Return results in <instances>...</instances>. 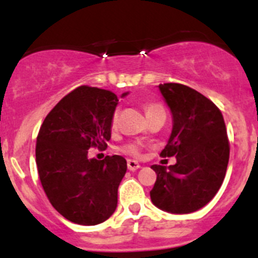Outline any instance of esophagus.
<instances>
[{
  "label": "esophagus",
  "mask_w": 258,
  "mask_h": 258,
  "mask_svg": "<svg viewBox=\"0 0 258 258\" xmlns=\"http://www.w3.org/2000/svg\"><path fill=\"white\" fill-rule=\"evenodd\" d=\"M127 167H128L130 171H136V170H139L141 166H140V163L137 162V161L127 160Z\"/></svg>",
  "instance_id": "1"
}]
</instances>
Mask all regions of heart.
<instances>
[{"label":"heart","mask_w":258,"mask_h":258,"mask_svg":"<svg viewBox=\"0 0 258 258\" xmlns=\"http://www.w3.org/2000/svg\"><path fill=\"white\" fill-rule=\"evenodd\" d=\"M145 110H146V114H147V116H150V114H152V113L162 112V111H165L163 110L162 106L158 105V103H148V105H146ZM117 121H118V113L114 112L112 114V118H111V127H112V128H116L117 127ZM122 151L126 153H128V155L135 156V157L140 156V146L137 144L126 145L123 148H122Z\"/></svg>","instance_id":"heart-1"}]
</instances>
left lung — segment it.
I'll list each match as a JSON object with an SVG mask.
<instances>
[{
    "instance_id": "left-lung-1",
    "label": "left lung",
    "mask_w": 258,
    "mask_h": 258,
    "mask_svg": "<svg viewBox=\"0 0 258 258\" xmlns=\"http://www.w3.org/2000/svg\"><path fill=\"white\" fill-rule=\"evenodd\" d=\"M172 113V132L161 152L175 156L168 167L151 166L157 175L151 201L170 213H191L206 206L222 184L230 158L223 116L217 106L188 86H158Z\"/></svg>"
}]
</instances>
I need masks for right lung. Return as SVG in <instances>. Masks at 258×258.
Wrapping results in <instances>:
<instances>
[{"label":"right lung","mask_w":258,"mask_h":258,"mask_svg":"<svg viewBox=\"0 0 258 258\" xmlns=\"http://www.w3.org/2000/svg\"><path fill=\"white\" fill-rule=\"evenodd\" d=\"M117 103L111 91L81 86L52 108L38 132L36 165L43 191L54 210L77 225L105 222L117 207L126 160L88 158L91 147H107Z\"/></svg>","instance_id":"1"}]
</instances>
